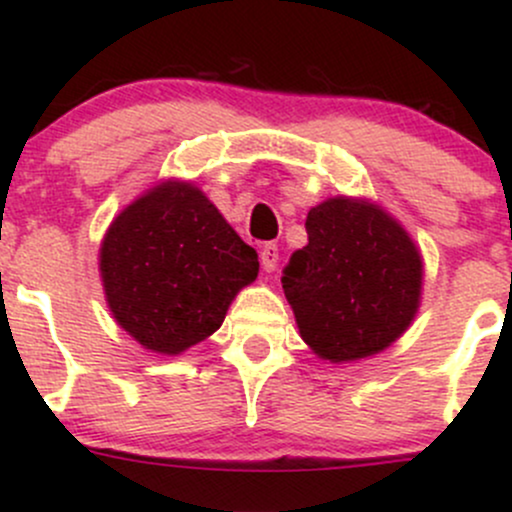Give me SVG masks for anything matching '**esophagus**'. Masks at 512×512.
I'll return each mask as SVG.
<instances>
[{
  "mask_svg": "<svg viewBox=\"0 0 512 512\" xmlns=\"http://www.w3.org/2000/svg\"><path fill=\"white\" fill-rule=\"evenodd\" d=\"M260 262H262L264 272H274L276 262H279V248H276V245H272V243L262 245V250H260Z\"/></svg>",
  "mask_w": 512,
  "mask_h": 512,
  "instance_id": "34e87169",
  "label": "esophagus"
}]
</instances>
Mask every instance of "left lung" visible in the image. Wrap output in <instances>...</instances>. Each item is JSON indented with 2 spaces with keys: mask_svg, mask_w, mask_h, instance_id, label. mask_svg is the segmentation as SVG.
Listing matches in <instances>:
<instances>
[{
  "mask_svg": "<svg viewBox=\"0 0 512 512\" xmlns=\"http://www.w3.org/2000/svg\"><path fill=\"white\" fill-rule=\"evenodd\" d=\"M305 231L281 284L310 351L351 363L395 344L424 289V260L402 223L366 197L339 195L308 211Z\"/></svg>",
  "mask_w": 512,
  "mask_h": 512,
  "instance_id": "left-lung-1",
  "label": "left lung"
}]
</instances>
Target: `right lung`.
I'll use <instances>...</instances> for the list:
<instances>
[{"mask_svg": "<svg viewBox=\"0 0 512 512\" xmlns=\"http://www.w3.org/2000/svg\"><path fill=\"white\" fill-rule=\"evenodd\" d=\"M98 269L117 325L144 349L178 356L219 330L260 262L197 185L168 178L115 216Z\"/></svg>", "mask_w": 512, "mask_h": 512, "instance_id": "1", "label": "right lung"}]
</instances>
